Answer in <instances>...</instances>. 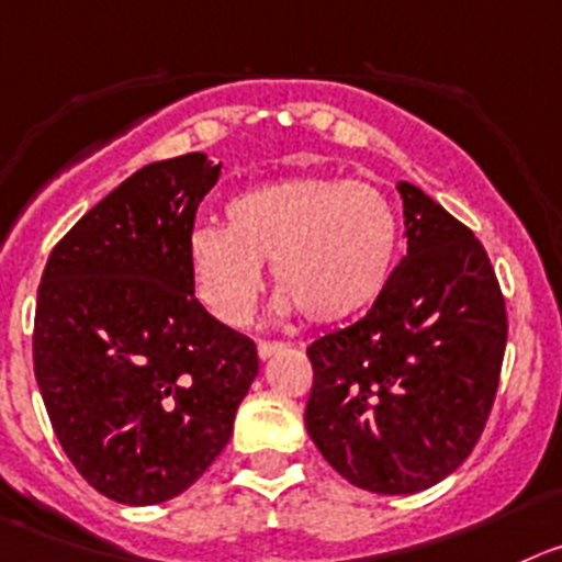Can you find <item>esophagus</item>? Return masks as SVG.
Returning <instances> with one entry per match:
<instances>
[{
  "label": "esophagus",
  "mask_w": 562,
  "mask_h": 562,
  "mask_svg": "<svg viewBox=\"0 0 562 562\" xmlns=\"http://www.w3.org/2000/svg\"><path fill=\"white\" fill-rule=\"evenodd\" d=\"M280 349H282V344H274V340H260V344H257V358L269 360L271 355H277Z\"/></svg>",
  "instance_id": "obj_1"
}]
</instances>
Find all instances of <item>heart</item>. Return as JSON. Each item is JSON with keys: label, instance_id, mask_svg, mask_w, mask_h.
<instances>
[{"label": "heart", "instance_id": "1", "mask_svg": "<svg viewBox=\"0 0 562 562\" xmlns=\"http://www.w3.org/2000/svg\"><path fill=\"white\" fill-rule=\"evenodd\" d=\"M227 229L188 235V274L204 311L227 327L249 322L263 271L282 291L277 313L302 311L313 324L358 318L385 293L400 222L369 182L344 177H285L235 193Z\"/></svg>", "mask_w": 562, "mask_h": 562}]
</instances>
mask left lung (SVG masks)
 <instances>
[{
    "mask_svg": "<svg viewBox=\"0 0 562 562\" xmlns=\"http://www.w3.org/2000/svg\"><path fill=\"white\" fill-rule=\"evenodd\" d=\"M407 255L352 327L311 344L305 427L352 485L382 496L427 491L480 440L499 387L507 313L469 227L411 182Z\"/></svg>",
    "mask_w": 562,
    "mask_h": 562,
    "instance_id": "obj_1",
    "label": "left lung"
}]
</instances>
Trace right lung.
Returning a JSON list of instances; mask_svg holds the SVG:
<instances>
[{"label":"right lung","instance_id":"1","mask_svg":"<svg viewBox=\"0 0 562 562\" xmlns=\"http://www.w3.org/2000/svg\"><path fill=\"white\" fill-rule=\"evenodd\" d=\"M222 162L157 160L52 249L33 363L52 429L91 487L133 507L191 487L222 454L257 376L255 340L193 296L188 235Z\"/></svg>","mask_w":562,"mask_h":562}]
</instances>
